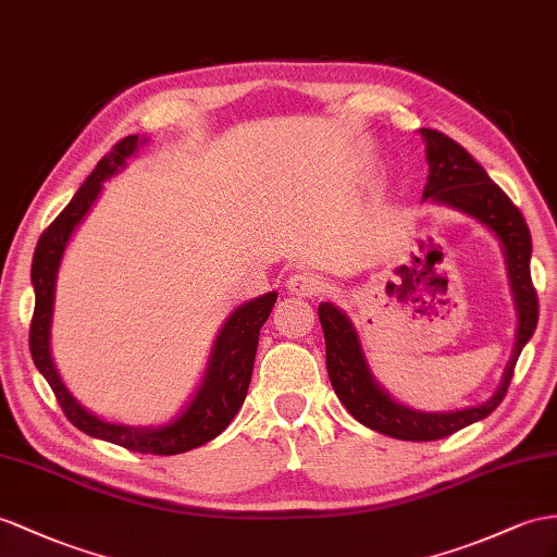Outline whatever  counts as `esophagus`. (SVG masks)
Returning a JSON list of instances; mask_svg holds the SVG:
<instances>
[{"label": "esophagus", "mask_w": 557, "mask_h": 557, "mask_svg": "<svg viewBox=\"0 0 557 557\" xmlns=\"http://www.w3.org/2000/svg\"><path fill=\"white\" fill-rule=\"evenodd\" d=\"M287 287L292 294L296 296H304V298H312V296H322L330 289V282L324 277L310 273V270H298L289 280H287Z\"/></svg>", "instance_id": "obj_1"}]
</instances>
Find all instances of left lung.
Returning <instances> with one entry per match:
<instances>
[{
	"label": "left lung",
	"instance_id": "8db88e82",
	"mask_svg": "<svg viewBox=\"0 0 557 557\" xmlns=\"http://www.w3.org/2000/svg\"><path fill=\"white\" fill-rule=\"evenodd\" d=\"M419 134L425 140L428 160L423 202L428 199V202L461 211L466 216L480 221L502 242L512 304H516L518 312V330L516 346H512L502 383H498L496 393L487 403L456 411H419L393 400L381 388V383L367 364L360 336L346 312L338 310L334 304H320L318 315L324 332L326 372H330L338 400L362 425L388 437L409 442L447 437L470 423L490 417L506 397L512 369H516L520 352L527 346V341L532 338L539 322V298L530 273L532 235L520 209L510 202L508 195L498 188L487 176V171L459 143L433 129H421Z\"/></svg>",
	"mask_w": 557,
	"mask_h": 557
}]
</instances>
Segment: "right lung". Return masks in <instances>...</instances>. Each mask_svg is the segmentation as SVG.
<instances>
[{
    "instance_id": "add662e5",
    "label": "right lung",
    "mask_w": 557,
    "mask_h": 557,
    "mask_svg": "<svg viewBox=\"0 0 557 557\" xmlns=\"http://www.w3.org/2000/svg\"><path fill=\"white\" fill-rule=\"evenodd\" d=\"M143 143H146V138L138 136L122 138L117 146L96 164L91 176L84 181L75 197L70 199V205L55 216V221L47 231L41 233L33 256L30 273L35 287L30 352L35 367L39 369V374L49 381V386L61 409L65 411V417L70 419V423H75L82 433L112 442V445H120L132 451L171 456L202 447L205 442L221 435L227 423L235 419L249 391L256 348H259V332L277 301V294L268 292L263 296H256L251 301L237 306L231 312V318L223 322L216 341H213L209 364L205 369V376L197 393L193 395V400L181 409V414L176 419H171L169 423L150 428L112 423L91 414L89 409H84L75 400L73 393L65 388L59 369H55L51 358L55 280H59V268L67 249V242L94 207L98 195H101L103 181L122 171L126 166V160H129Z\"/></svg>"
}]
</instances>
